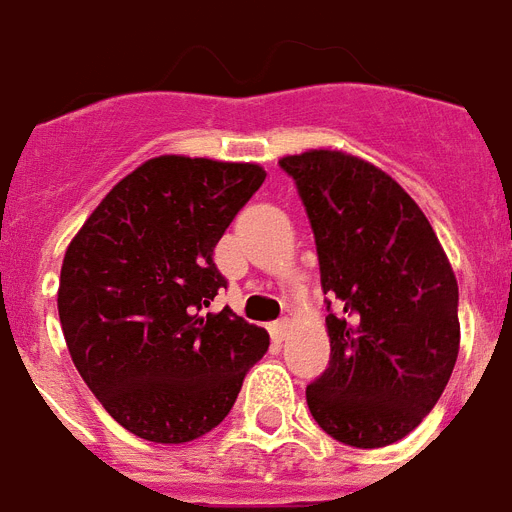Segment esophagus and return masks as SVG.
<instances>
[{"instance_id": "1", "label": "esophagus", "mask_w": 512, "mask_h": 512, "mask_svg": "<svg viewBox=\"0 0 512 512\" xmlns=\"http://www.w3.org/2000/svg\"><path fill=\"white\" fill-rule=\"evenodd\" d=\"M269 333H272V341H277V343L285 341V335H288V320L272 322V327H269Z\"/></svg>"}]
</instances>
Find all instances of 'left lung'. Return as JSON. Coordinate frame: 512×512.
I'll list each match as a JSON object with an SVG mask.
<instances>
[{
	"label": "left lung",
	"instance_id": "left-lung-1",
	"mask_svg": "<svg viewBox=\"0 0 512 512\" xmlns=\"http://www.w3.org/2000/svg\"><path fill=\"white\" fill-rule=\"evenodd\" d=\"M312 224L330 365L306 386L322 431L388 447L439 402L460 349L457 280L418 203L372 163L309 150L282 158Z\"/></svg>",
	"mask_w": 512,
	"mask_h": 512
}]
</instances>
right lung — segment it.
Segmentation results:
<instances>
[{
    "instance_id": "obj_1",
    "label": "right lung",
    "mask_w": 512,
    "mask_h": 512,
    "mask_svg": "<svg viewBox=\"0 0 512 512\" xmlns=\"http://www.w3.org/2000/svg\"><path fill=\"white\" fill-rule=\"evenodd\" d=\"M267 171L150 158L102 198L65 251L57 312L81 378L126 431L185 444L230 415L269 335L230 306L214 248Z\"/></svg>"
}]
</instances>
